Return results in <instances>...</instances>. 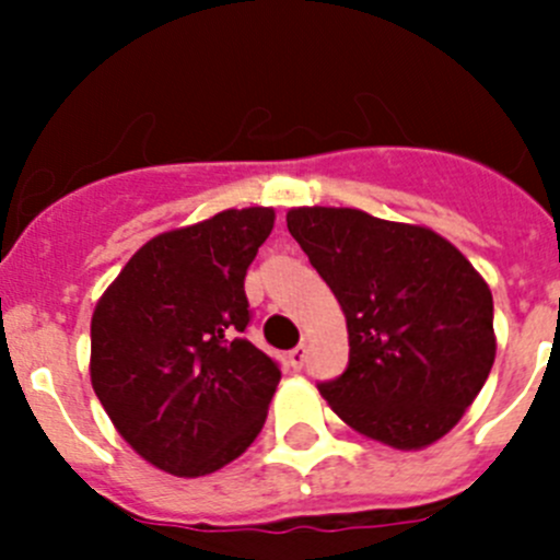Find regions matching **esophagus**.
<instances>
[{
	"mask_svg": "<svg viewBox=\"0 0 560 560\" xmlns=\"http://www.w3.org/2000/svg\"><path fill=\"white\" fill-rule=\"evenodd\" d=\"M306 354H308L306 343H298V347L292 349V352H290V363H292V369H303V363H306Z\"/></svg>",
	"mask_w": 560,
	"mask_h": 560,
	"instance_id": "obj_1",
	"label": "esophagus"
}]
</instances>
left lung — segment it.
I'll list each match as a JSON object with an SVG mask.
<instances>
[{"label":"left lung","mask_w":560,"mask_h":560,"mask_svg":"<svg viewBox=\"0 0 560 560\" xmlns=\"http://www.w3.org/2000/svg\"><path fill=\"white\" fill-rule=\"evenodd\" d=\"M292 238L341 303L349 365L319 382L363 436L422 450L450 433L495 360L493 295L433 230L358 208H292Z\"/></svg>","instance_id":"obj_1"}]
</instances>
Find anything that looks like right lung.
Here are the masks:
<instances>
[{
    "instance_id": "add662e5",
    "label": "right lung",
    "mask_w": 560,
    "mask_h": 560,
    "mask_svg": "<svg viewBox=\"0 0 560 560\" xmlns=\"http://www.w3.org/2000/svg\"><path fill=\"white\" fill-rule=\"evenodd\" d=\"M273 208H230L132 254L92 316V387L124 442L206 477L262 431L281 371L246 341V270Z\"/></svg>"
}]
</instances>
